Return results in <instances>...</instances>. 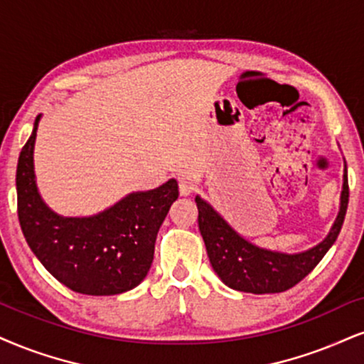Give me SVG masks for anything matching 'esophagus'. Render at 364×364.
Listing matches in <instances>:
<instances>
[{
    "label": "esophagus",
    "mask_w": 364,
    "mask_h": 364,
    "mask_svg": "<svg viewBox=\"0 0 364 364\" xmlns=\"http://www.w3.org/2000/svg\"><path fill=\"white\" fill-rule=\"evenodd\" d=\"M194 189V182H192L191 178L182 177L181 181H178V192H181V196H191Z\"/></svg>",
    "instance_id": "esophagus-1"
}]
</instances>
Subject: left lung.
<instances>
[{"label": "left lung", "instance_id": "obj_1", "mask_svg": "<svg viewBox=\"0 0 364 364\" xmlns=\"http://www.w3.org/2000/svg\"><path fill=\"white\" fill-rule=\"evenodd\" d=\"M349 200L348 167L344 161L343 191L339 197V210L333 226L321 243L312 248L285 253L263 248L241 236L208 200L196 196L199 209V231L203 236L209 262L224 285L246 294H278L297 285L316 264L324 258L338 240Z\"/></svg>", "mask_w": 364, "mask_h": 364}]
</instances>
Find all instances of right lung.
Segmentation results:
<instances>
[{"mask_svg": "<svg viewBox=\"0 0 364 364\" xmlns=\"http://www.w3.org/2000/svg\"><path fill=\"white\" fill-rule=\"evenodd\" d=\"M37 116L16 167L18 219L30 250L47 272L84 295H118L138 287L154 262L156 232L178 197L170 178L129 192L92 216H62L45 204L35 175Z\"/></svg>", "mask_w": 364, "mask_h": 364, "instance_id": "obj_1", "label": "right lung"}]
</instances>
